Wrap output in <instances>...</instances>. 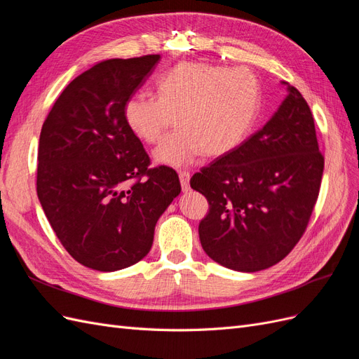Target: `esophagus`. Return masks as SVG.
I'll return each mask as SVG.
<instances>
[{"instance_id":"34e87169","label":"esophagus","mask_w":359,"mask_h":359,"mask_svg":"<svg viewBox=\"0 0 359 359\" xmlns=\"http://www.w3.org/2000/svg\"><path fill=\"white\" fill-rule=\"evenodd\" d=\"M180 181H181L182 191H189V189H190V172L180 170Z\"/></svg>"}]
</instances>
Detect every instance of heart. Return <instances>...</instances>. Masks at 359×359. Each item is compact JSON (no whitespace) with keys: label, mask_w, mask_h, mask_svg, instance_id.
Returning a JSON list of instances; mask_svg holds the SVG:
<instances>
[{"label":"heart","mask_w":359,"mask_h":359,"mask_svg":"<svg viewBox=\"0 0 359 359\" xmlns=\"http://www.w3.org/2000/svg\"><path fill=\"white\" fill-rule=\"evenodd\" d=\"M157 97L137 93L124 106L126 124L137 139L157 144L172 126L178 128L154 151L160 165H189L201 153L220 157L244 142L260 111V85L243 67L227 69L184 61L161 73Z\"/></svg>","instance_id":"heart-1"}]
</instances>
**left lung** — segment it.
I'll return each mask as SVG.
<instances>
[{
  "mask_svg": "<svg viewBox=\"0 0 359 359\" xmlns=\"http://www.w3.org/2000/svg\"><path fill=\"white\" fill-rule=\"evenodd\" d=\"M269 121L196 172L190 186L210 203L201 244L217 264L255 273L285 259L306 232L325 158L314 119L295 86Z\"/></svg>",
  "mask_w": 359,
  "mask_h": 359,
  "instance_id": "left-lung-1",
  "label": "left lung"
}]
</instances>
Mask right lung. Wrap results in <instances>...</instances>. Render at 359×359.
<instances>
[{"label":"right lung","instance_id":"1","mask_svg":"<svg viewBox=\"0 0 359 359\" xmlns=\"http://www.w3.org/2000/svg\"><path fill=\"white\" fill-rule=\"evenodd\" d=\"M160 55L107 60L74 78L41 127L37 196L53 232L83 266L111 273L144 259L181 191L178 173L151 166L124 106Z\"/></svg>","mask_w":359,"mask_h":359}]
</instances>
